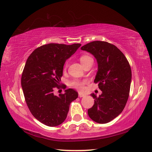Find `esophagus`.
Masks as SVG:
<instances>
[{"label": "esophagus", "instance_id": "esophagus-1", "mask_svg": "<svg viewBox=\"0 0 152 152\" xmlns=\"http://www.w3.org/2000/svg\"><path fill=\"white\" fill-rule=\"evenodd\" d=\"M78 95H79L80 97H83V96H86L84 94H83V93H80V92H79V93H78Z\"/></svg>", "mask_w": 152, "mask_h": 152}]
</instances>
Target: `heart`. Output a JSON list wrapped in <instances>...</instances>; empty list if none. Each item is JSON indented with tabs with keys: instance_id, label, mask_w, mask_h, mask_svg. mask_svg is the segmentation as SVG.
<instances>
[{
	"instance_id": "b5f03b06",
	"label": "heart",
	"mask_w": 152,
	"mask_h": 152,
	"mask_svg": "<svg viewBox=\"0 0 152 152\" xmlns=\"http://www.w3.org/2000/svg\"><path fill=\"white\" fill-rule=\"evenodd\" d=\"M93 60L92 58L89 56H86V55H84V56H82L80 57V61L81 63L82 64V65L85 64L87 63L88 61ZM67 67V64H66L65 66H64V69H66ZM86 83V82H82V81H78V80H76V81H74L72 82V86L76 89H78L79 90H83L84 89V85Z\"/></svg>"
}]
</instances>
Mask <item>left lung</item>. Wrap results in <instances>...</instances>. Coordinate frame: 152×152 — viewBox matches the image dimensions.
<instances>
[{"instance_id": "1", "label": "left lung", "mask_w": 152, "mask_h": 152, "mask_svg": "<svg viewBox=\"0 0 152 152\" xmlns=\"http://www.w3.org/2000/svg\"><path fill=\"white\" fill-rule=\"evenodd\" d=\"M91 53L97 61L98 71L95 83H97L101 95L95 99L94 104L88 109L93 121L106 124L121 114L129 95L132 78L131 69L124 54L114 45L104 41H93L81 48Z\"/></svg>"}]
</instances>
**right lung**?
I'll use <instances>...</instances> for the list:
<instances>
[{"mask_svg": "<svg viewBox=\"0 0 152 152\" xmlns=\"http://www.w3.org/2000/svg\"><path fill=\"white\" fill-rule=\"evenodd\" d=\"M81 46L80 44H48L33 51L25 63L21 76V87L31 114L42 124L56 127L66 118L71 102L78 98L73 89L63 94H53L60 88L64 63ZM65 89L66 86L63 85Z\"/></svg>", "mask_w": 152, "mask_h": 152, "instance_id": "obj_1", "label": "right lung"}]
</instances>
